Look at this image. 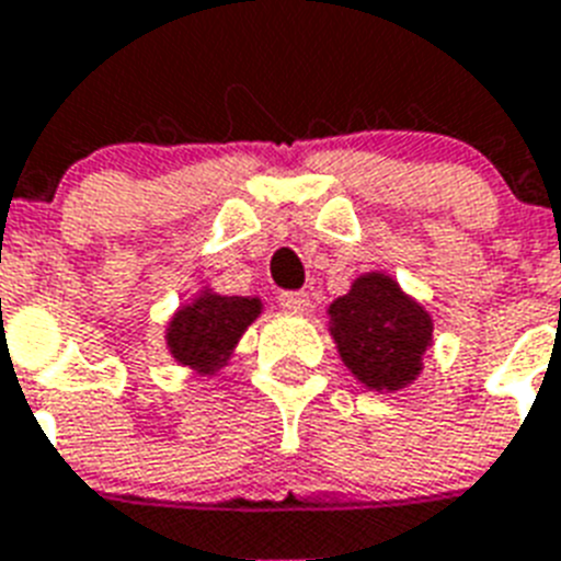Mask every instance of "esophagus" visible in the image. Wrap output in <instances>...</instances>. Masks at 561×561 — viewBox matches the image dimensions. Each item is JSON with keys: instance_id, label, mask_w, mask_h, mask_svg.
<instances>
[{"instance_id": "1", "label": "esophagus", "mask_w": 561, "mask_h": 561, "mask_svg": "<svg viewBox=\"0 0 561 561\" xmlns=\"http://www.w3.org/2000/svg\"><path fill=\"white\" fill-rule=\"evenodd\" d=\"M279 305L290 313H302V311H308L311 296L305 294V290H285V294H279Z\"/></svg>"}]
</instances>
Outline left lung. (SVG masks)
I'll list each match as a JSON object with an SVG mask.
<instances>
[{
  "instance_id": "8db88e82",
  "label": "left lung",
  "mask_w": 561,
  "mask_h": 561,
  "mask_svg": "<svg viewBox=\"0 0 561 561\" xmlns=\"http://www.w3.org/2000/svg\"><path fill=\"white\" fill-rule=\"evenodd\" d=\"M331 336L359 383L398 391L421 375L432 320L386 273H366L331 302Z\"/></svg>"
}]
</instances>
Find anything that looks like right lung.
Listing matches in <instances>:
<instances>
[{
	"label": "right lung",
	"instance_id": "1",
	"mask_svg": "<svg viewBox=\"0 0 561 561\" xmlns=\"http://www.w3.org/2000/svg\"><path fill=\"white\" fill-rule=\"evenodd\" d=\"M262 313V302L253 296H221L202 290L184 305L167 328V345L181 366L198 375H213L225 366L244 328Z\"/></svg>",
	"mask_w": 561,
	"mask_h": 561
}]
</instances>
